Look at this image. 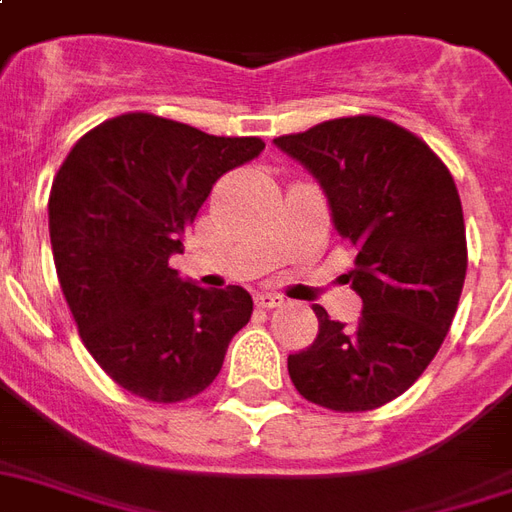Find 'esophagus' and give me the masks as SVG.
<instances>
[{
	"instance_id": "obj_1",
	"label": "esophagus",
	"mask_w": 512,
	"mask_h": 512,
	"mask_svg": "<svg viewBox=\"0 0 512 512\" xmlns=\"http://www.w3.org/2000/svg\"><path fill=\"white\" fill-rule=\"evenodd\" d=\"M286 302V299L280 297V294H275V291H259L256 294V305L264 307V310H272V307H280Z\"/></svg>"
}]
</instances>
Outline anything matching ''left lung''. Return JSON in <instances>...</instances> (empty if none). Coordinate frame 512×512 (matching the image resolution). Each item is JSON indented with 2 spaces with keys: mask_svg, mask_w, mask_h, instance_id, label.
Masks as SVG:
<instances>
[{
  "mask_svg": "<svg viewBox=\"0 0 512 512\" xmlns=\"http://www.w3.org/2000/svg\"><path fill=\"white\" fill-rule=\"evenodd\" d=\"M324 188L337 234L356 248L345 280L353 326L315 305L318 334L288 356L305 399L364 413L413 386L440 351L467 275V234L451 172L416 134L375 115L334 118L275 140Z\"/></svg>",
  "mask_w": 512,
  "mask_h": 512,
  "instance_id": "obj_1",
  "label": "left lung"
}]
</instances>
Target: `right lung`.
<instances>
[{"label": "right lung", "instance_id": "right-lung-1", "mask_svg": "<svg viewBox=\"0 0 512 512\" xmlns=\"http://www.w3.org/2000/svg\"><path fill=\"white\" fill-rule=\"evenodd\" d=\"M261 151L259 137L126 113L83 134L61 164L48 199L61 291L88 353L134 397H197L251 321L245 288H202L169 259L215 180Z\"/></svg>", "mask_w": 512, "mask_h": 512}]
</instances>
